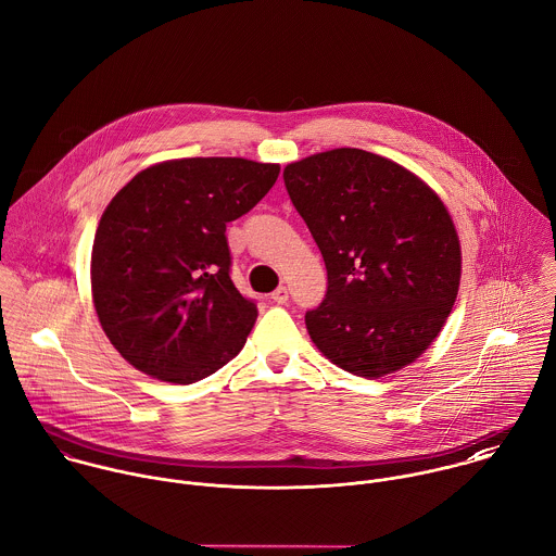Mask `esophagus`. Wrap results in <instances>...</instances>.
<instances>
[{"label": "esophagus", "mask_w": 556, "mask_h": 556, "mask_svg": "<svg viewBox=\"0 0 556 556\" xmlns=\"http://www.w3.org/2000/svg\"><path fill=\"white\" fill-rule=\"evenodd\" d=\"M270 299H273L277 305H283V303H288L290 292H288V288H286V286H279V288L270 294Z\"/></svg>", "instance_id": "1"}]
</instances>
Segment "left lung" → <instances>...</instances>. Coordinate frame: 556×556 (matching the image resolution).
Returning <instances> with one entry per match:
<instances>
[{
    "mask_svg": "<svg viewBox=\"0 0 556 556\" xmlns=\"http://www.w3.org/2000/svg\"><path fill=\"white\" fill-rule=\"evenodd\" d=\"M283 181L327 266V294L305 314L314 344L366 379L412 364L459 292V238L440 197L401 164L349 147L288 164Z\"/></svg>",
    "mask_w": 556,
    "mask_h": 556,
    "instance_id": "left-lung-1",
    "label": "left lung"
}]
</instances>
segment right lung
<instances>
[{
	"mask_svg": "<svg viewBox=\"0 0 556 556\" xmlns=\"http://www.w3.org/2000/svg\"><path fill=\"white\" fill-rule=\"evenodd\" d=\"M277 175L279 164L244 157L170 160L110 201L92 244V301L134 368L188 386L240 353L257 307L231 281L225 231Z\"/></svg>",
	"mask_w": 556,
	"mask_h": 556,
	"instance_id": "add662e5",
	"label": "right lung"
}]
</instances>
